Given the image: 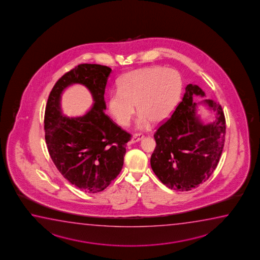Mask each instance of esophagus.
I'll return each instance as SVG.
<instances>
[{"label": "esophagus", "instance_id": "esophagus-1", "mask_svg": "<svg viewBox=\"0 0 260 260\" xmlns=\"http://www.w3.org/2000/svg\"><path fill=\"white\" fill-rule=\"evenodd\" d=\"M144 138V135L143 134H141V133H137V134H134L133 137H132V143H136L138 141H140V140H142Z\"/></svg>", "mask_w": 260, "mask_h": 260}]
</instances>
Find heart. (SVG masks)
<instances>
[{
    "mask_svg": "<svg viewBox=\"0 0 260 260\" xmlns=\"http://www.w3.org/2000/svg\"><path fill=\"white\" fill-rule=\"evenodd\" d=\"M182 88V77L175 69L160 66L136 69L118 81V91L108 97L109 112L117 123L125 127L135 112L136 104L140 112L137 128H147L151 121L161 123L176 108Z\"/></svg>",
    "mask_w": 260,
    "mask_h": 260,
    "instance_id": "obj_1",
    "label": "heart"
}]
</instances>
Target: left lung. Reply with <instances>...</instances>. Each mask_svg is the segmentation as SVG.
<instances>
[{
	"instance_id": "obj_1",
	"label": "left lung",
	"mask_w": 260,
	"mask_h": 260,
	"mask_svg": "<svg viewBox=\"0 0 260 260\" xmlns=\"http://www.w3.org/2000/svg\"><path fill=\"white\" fill-rule=\"evenodd\" d=\"M205 96L198 85L188 84L183 100L154 134L156 148L150 165L168 187L190 191L211 176L219 163L226 133V121L219 103L202 101L215 112V120L204 124L197 113L192 96Z\"/></svg>"
}]
</instances>
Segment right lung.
I'll return each mask as SVG.
<instances>
[{
  "label": "right lung",
  "mask_w": 260,
  "mask_h": 260,
  "mask_svg": "<svg viewBox=\"0 0 260 260\" xmlns=\"http://www.w3.org/2000/svg\"><path fill=\"white\" fill-rule=\"evenodd\" d=\"M111 73L106 66L78 64L56 82L45 111V139L51 159L68 182L90 193L104 191L120 174L132 137L104 113ZM74 83L87 87L95 102L80 117L63 116L59 107L61 92Z\"/></svg>",
  "instance_id": "add662e5"
}]
</instances>
